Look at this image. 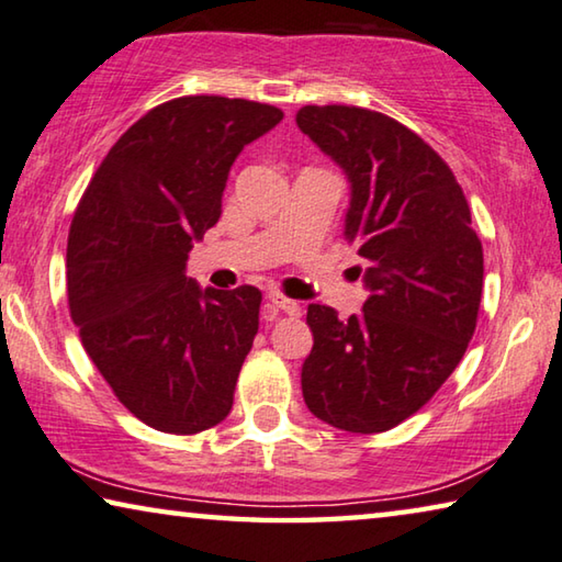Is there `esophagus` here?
<instances>
[{
    "instance_id": "obj_1",
    "label": "esophagus",
    "mask_w": 562,
    "mask_h": 562,
    "mask_svg": "<svg viewBox=\"0 0 562 562\" xmlns=\"http://www.w3.org/2000/svg\"><path fill=\"white\" fill-rule=\"evenodd\" d=\"M269 301H271V306H276L279 311H283V314H289V316H301V303H299V301H293V299H289V296H283V293H279V291L269 293Z\"/></svg>"
}]
</instances>
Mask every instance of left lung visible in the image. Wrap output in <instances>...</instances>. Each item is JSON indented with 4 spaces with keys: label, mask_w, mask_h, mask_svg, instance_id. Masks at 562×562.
<instances>
[{
    "label": "left lung",
    "mask_w": 562,
    "mask_h": 562,
    "mask_svg": "<svg viewBox=\"0 0 562 562\" xmlns=\"http://www.w3.org/2000/svg\"><path fill=\"white\" fill-rule=\"evenodd\" d=\"M296 124L351 181L346 238L371 291L348 321L308 303L303 401L328 426L381 434L426 406L461 363L481 308L483 246L461 183L408 126L344 104L303 106Z\"/></svg>",
    "instance_id": "left-lung-1"
}]
</instances>
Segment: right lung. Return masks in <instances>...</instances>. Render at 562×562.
I'll list each match as a JSON object with an SVG mask.
<instances>
[{"instance_id":"add662e5","label":"right lung","mask_w":562,"mask_h":562,"mask_svg":"<svg viewBox=\"0 0 562 562\" xmlns=\"http://www.w3.org/2000/svg\"><path fill=\"white\" fill-rule=\"evenodd\" d=\"M281 119L248 99L164 101L119 136L74 211L67 296L81 346L164 434H201L234 406L261 291L199 289L187 259L221 216L236 156Z\"/></svg>"}]
</instances>
